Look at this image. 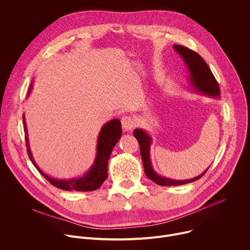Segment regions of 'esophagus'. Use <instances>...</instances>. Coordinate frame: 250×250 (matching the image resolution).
I'll return each instance as SVG.
<instances>
[{
  "instance_id": "1",
  "label": "esophagus",
  "mask_w": 250,
  "mask_h": 250,
  "mask_svg": "<svg viewBox=\"0 0 250 250\" xmlns=\"http://www.w3.org/2000/svg\"><path fill=\"white\" fill-rule=\"evenodd\" d=\"M134 125H135V123L131 117L125 116L122 118V126L125 131H130Z\"/></svg>"
}]
</instances>
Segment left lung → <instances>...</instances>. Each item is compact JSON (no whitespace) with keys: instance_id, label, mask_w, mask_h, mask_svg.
<instances>
[{"instance_id":"obj_1","label":"left lung","mask_w":250,"mask_h":250,"mask_svg":"<svg viewBox=\"0 0 250 250\" xmlns=\"http://www.w3.org/2000/svg\"><path fill=\"white\" fill-rule=\"evenodd\" d=\"M173 48L181 56L186 67L188 68L190 87L195 92L202 95L212 98H220L221 90L219 84L205 60L197 52L185 46L174 44ZM133 135L139 144L142 163H144L146 176L151 181L160 186H177L197 181L208 169V167L201 175L188 180H173L169 179L167 177H163L157 174L152 167V163L150 160V146L152 142L151 136L142 128H135L133 130Z\"/></svg>"}]
</instances>
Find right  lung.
Listing matches in <instances>:
<instances>
[{
  "instance_id": "obj_1",
  "label": "right lung",
  "mask_w": 250,
  "mask_h": 250,
  "mask_svg": "<svg viewBox=\"0 0 250 250\" xmlns=\"http://www.w3.org/2000/svg\"><path fill=\"white\" fill-rule=\"evenodd\" d=\"M32 89V84H30L27 97L30 94ZM23 121V128L25 133V144L26 149L29 159L32 164L35 166L40 173L45 178V179L56 188L65 191H80V192H88L99 189L104 181L108 178V161L112 154V151L115 146L118 144L122 136V124L118 119H114L109 123L104 124L99 133L98 141H97V153L95 157V161L91 168L84 174L83 176L71 178V179H56V178L50 177L46 175L34 161L32 153L29 147V140L27 127L25 123L24 115H22Z\"/></svg>"
}]
</instances>
